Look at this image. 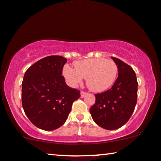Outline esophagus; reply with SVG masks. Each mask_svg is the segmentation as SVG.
Returning <instances> with one entry per match:
<instances>
[{"mask_svg": "<svg viewBox=\"0 0 161 161\" xmlns=\"http://www.w3.org/2000/svg\"><path fill=\"white\" fill-rule=\"evenodd\" d=\"M86 94H87V93H86V92H80V97H81V98H83V97H84Z\"/></svg>", "mask_w": 161, "mask_h": 161, "instance_id": "esophagus-1", "label": "esophagus"}]
</instances>
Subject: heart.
I'll return each mask as SVG.
<instances>
[{"label": "heart", "mask_w": 161, "mask_h": 161, "mask_svg": "<svg viewBox=\"0 0 161 161\" xmlns=\"http://www.w3.org/2000/svg\"><path fill=\"white\" fill-rule=\"evenodd\" d=\"M74 68L65 65L62 73L69 86L75 87L86 78V86L92 92H105L114 84L118 69L113 60L93 58L76 61Z\"/></svg>", "instance_id": "1"}]
</instances>
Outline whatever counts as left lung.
<instances>
[{
    "instance_id": "1",
    "label": "left lung",
    "mask_w": 161,
    "mask_h": 161,
    "mask_svg": "<svg viewBox=\"0 0 161 161\" xmlns=\"http://www.w3.org/2000/svg\"><path fill=\"white\" fill-rule=\"evenodd\" d=\"M118 69V77L110 89L95 94L96 102L90 108L95 123L107 130L119 129L127 123L137 99L136 73L129 64L111 57Z\"/></svg>"
}]
</instances>
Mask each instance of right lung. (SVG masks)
<instances>
[{"instance_id":"obj_1","label":"right lung","mask_w":161,"mask_h":161,"mask_svg":"<svg viewBox=\"0 0 161 161\" xmlns=\"http://www.w3.org/2000/svg\"><path fill=\"white\" fill-rule=\"evenodd\" d=\"M67 59L48 56L36 62L25 72L22 80V108L29 120L38 129L53 131L62 126L80 91L71 88L62 75Z\"/></svg>"}]
</instances>
